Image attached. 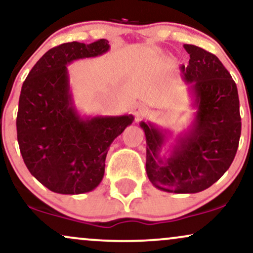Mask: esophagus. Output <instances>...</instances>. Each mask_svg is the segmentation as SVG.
<instances>
[{
	"instance_id": "1",
	"label": "esophagus",
	"mask_w": 253,
	"mask_h": 253,
	"mask_svg": "<svg viewBox=\"0 0 253 253\" xmlns=\"http://www.w3.org/2000/svg\"><path fill=\"white\" fill-rule=\"evenodd\" d=\"M135 112L137 114H142L143 112H145V106H142V105H139V106L135 108Z\"/></svg>"
}]
</instances>
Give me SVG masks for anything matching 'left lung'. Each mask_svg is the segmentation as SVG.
Masks as SVG:
<instances>
[{
  "label": "left lung",
  "mask_w": 253,
  "mask_h": 253,
  "mask_svg": "<svg viewBox=\"0 0 253 253\" xmlns=\"http://www.w3.org/2000/svg\"><path fill=\"white\" fill-rule=\"evenodd\" d=\"M189 65L182 79L190 86L197 111L187 133L177 137L168 159L160 158L166 140L150 123H140L146 135V171L153 185L176 194L200 193L231 166L237 153L242 123L236 83L220 60L202 47L184 44Z\"/></svg>",
  "instance_id": "1"
}]
</instances>
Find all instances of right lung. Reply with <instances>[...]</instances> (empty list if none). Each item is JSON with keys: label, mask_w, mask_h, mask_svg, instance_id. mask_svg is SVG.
Returning <instances> with one entry per match:
<instances>
[{"label": "right lung", "mask_w": 253, "mask_h": 253, "mask_svg": "<svg viewBox=\"0 0 253 253\" xmlns=\"http://www.w3.org/2000/svg\"><path fill=\"white\" fill-rule=\"evenodd\" d=\"M110 49L107 40L71 42L42 56L22 85L17 141L31 175L53 193L93 190L105 172L111 143L133 123V116L82 118L73 106L66 65Z\"/></svg>", "instance_id": "add662e5"}]
</instances>
